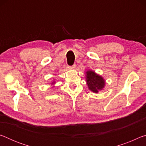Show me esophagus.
Wrapping results in <instances>:
<instances>
[{"label": "esophagus", "instance_id": "34e87169", "mask_svg": "<svg viewBox=\"0 0 146 146\" xmlns=\"http://www.w3.org/2000/svg\"><path fill=\"white\" fill-rule=\"evenodd\" d=\"M68 68H70V69H75V65H73V66H69Z\"/></svg>", "mask_w": 146, "mask_h": 146}]
</instances>
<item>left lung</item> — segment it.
<instances>
[{
  "label": "left lung",
  "mask_w": 146,
  "mask_h": 146,
  "mask_svg": "<svg viewBox=\"0 0 146 146\" xmlns=\"http://www.w3.org/2000/svg\"><path fill=\"white\" fill-rule=\"evenodd\" d=\"M86 82L89 90L96 93H98L100 90H102L105 86V80L102 76L92 71H88L86 72Z\"/></svg>",
  "instance_id": "obj_1"
}]
</instances>
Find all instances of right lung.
I'll list each match as a JSON object with an SVG mask.
<instances>
[{
    "label": "right lung",
    "mask_w": 146,
    "mask_h": 146,
    "mask_svg": "<svg viewBox=\"0 0 146 146\" xmlns=\"http://www.w3.org/2000/svg\"><path fill=\"white\" fill-rule=\"evenodd\" d=\"M53 83H54V82H52V84H53Z\"/></svg>",
    "instance_id": "1"
}]
</instances>
